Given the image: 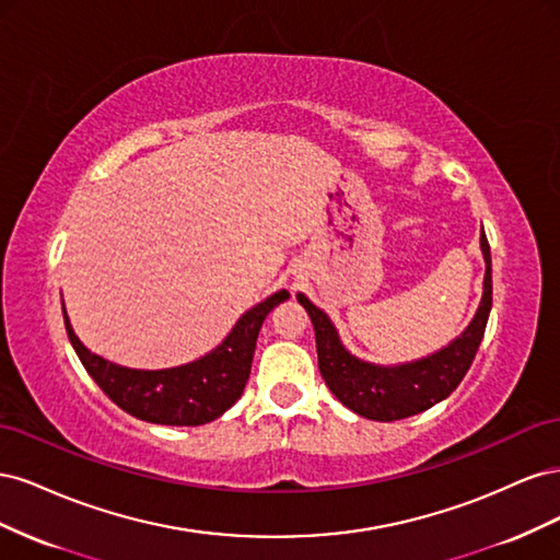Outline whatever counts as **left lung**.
Segmentation results:
<instances>
[{
    "instance_id": "1",
    "label": "left lung",
    "mask_w": 560,
    "mask_h": 560,
    "mask_svg": "<svg viewBox=\"0 0 560 560\" xmlns=\"http://www.w3.org/2000/svg\"><path fill=\"white\" fill-rule=\"evenodd\" d=\"M481 252L486 261L483 294L467 329L455 336L448 346L428 358L383 366L364 362L346 350L336 327L325 311H319L306 294L296 301L306 308L317 343L319 374L336 399L350 411L369 420L393 422L432 409L460 385L486 331V322L493 306V276H490V247L481 233Z\"/></svg>"
}]
</instances>
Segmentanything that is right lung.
I'll return each instance as SVG.
<instances>
[{
  "mask_svg": "<svg viewBox=\"0 0 560 560\" xmlns=\"http://www.w3.org/2000/svg\"><path fill=\"white\" fill-rule=\"evenodd\" d=\"M290 299L280 290L249 308L229 336L202 358L173 369H130L91 352L79 341L62 306L65 329L83 369L126 413L156 425H206L241 399L266 315Z\"/></svg>",
  "mask_w": 560,
  "mask_h": 560,
  "instance_id": "obj_1",
  "label": "right lung"
}]
</instances>
